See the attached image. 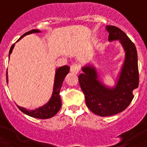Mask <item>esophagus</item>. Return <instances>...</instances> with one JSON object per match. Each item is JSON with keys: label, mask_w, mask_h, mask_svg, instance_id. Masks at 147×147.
<instances>
[{"label": "esophagus", "mask_w": 147, "mask_h": 147, "mask_svg": "<svg viewBox=\"0 0 147 147\" xmlns=\"http://www.w3.org/2000/svg\"><path fill=\"white\" fill-rule=\"evenodd\" d=\"M80 71V66L78 64H73L71 65V72L73 74H78L79 71Z\"/></svg>", "instance_id": "obj_1"}]
</instances>
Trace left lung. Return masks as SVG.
Wrapping results in <instances>:
<instances>
[{"instance_id": "left-lung-1", "label": "left lung", "mask_w": 147, "mask_h": 147, "mask_svg": "<svg viewBox=\"0 0 147 147\" xmlns=\"http://www.w3.org/2000/svg\"><path fill=\"white\" fill-rule=\"evenodd\" d=\"M106 28L109 32V41L119 40L125 52L117 83L112 88L105 86L99 80L96 67L90 64L82 67L83 74L79 76L87 107L100 116H110L125 110L132 102L134 97L132 92L139 83L138 54L134 43L118 27L107 26Z\"/></svg>"}]
</instances>
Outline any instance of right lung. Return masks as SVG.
<instances>
[{
	"label": "right lung",
	"instance_id": "obj_1",
	"mask_svg": "<svg viewBox=\"0 0 147 147\" xmlns=\"http://www.w3.org/2000/svg\"><path fill=\"white\" fill-rule=\"evenodd\" d=\"M40 32H41L38 29L31 30L29 32H26V33L22 35L18 41H19L23 37H25V36H26L28 34H30L40 33ZM14 47H15V44H13L11 45V49H10L9 53V58L10 54L12 52V50L14 49ZM69 71L70 67L67 65L62 66V67H59V68L56 69L52 95H51V97L49 102L45 104V105H44L42 107H40L38 108L32 110H28L26 108L20 107V106L18 105V107L19 108V110L20 111H22L23 113L26 114V115H29L31 117L37 118V119H50V118L53 117L54 115H55L57 113L58 111L60 110L61 106H62L59 92H60V89L62 88L63 80L65 78L66 75L68 74ZM8 82H9V80H8V73L6 71V82L8 83Z\"/></svg>",
	"mask_w": 147,
	"mask_h": 147
}]
</instances>
